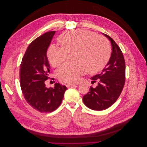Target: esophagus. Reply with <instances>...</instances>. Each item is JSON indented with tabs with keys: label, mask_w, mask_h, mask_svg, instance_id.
<instances>
[{
	"label": "esophagus",
	"mask_w": 147,
	"mask_h": 147,
	"mask_svg": "<svg viewBox=\"0 0 147 147\" xmlns=\"http://www.w3.org/2000/svg\"><path fill=\"white\" fill-rule=\"evenodd\" d=\"M77 86V84H72V83H67L66 84V86L67 87H75Z\"/></svg>",
	"instance_id": "esophagus-1"
}]
</instances>
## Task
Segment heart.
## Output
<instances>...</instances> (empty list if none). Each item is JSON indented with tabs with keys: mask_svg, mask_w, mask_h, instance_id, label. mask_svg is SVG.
Segmentation results:
<instances>
[{
	"mask_svg": "<svg viewBox=\"0 0 147 147\" xmlns=\"http://www.w3.org/2000/svg\"><path fill=\"white\" fill-rule=\"evenodd\" d=\"M62 47L50 46L47 57L51 64L57 67L65 61L67 53H73L74 63H65L57 70L59 80L75 83L86 71L94 74L103 69L110 57L111 46L105 37L90 30L76 29L61 35L58 38Z\"/></svg>",
	"mask_w": 147,
	"mask_h": 147,
	"instance_id": "heart-1",
	"label": "heart"
}]
</instances>
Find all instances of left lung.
I'll return each instance as SVG.
<instances>
[{
  "mask_svg": "<svg viewBox=\"0 0 147 147\" xmlns=\"http://www.w3.org/2000/svg\"><path fill=\"white\" fill-rule=\"evenodd\" d=\"M111 42L112 53L110 60L100 74L91 78L97 86L90 88L83 97L84 105L94 110L108 109L117 101L121 93L126 79V65L123 53L113 38L105 34Z\"/></svg>",
  "mask_w": 147,
  "mask_h": 147,
  "instance_id": "8db88e82",
  "label": "left lung"
}]
</instances>
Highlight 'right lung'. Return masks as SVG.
I'll use <instances>...</instances> for the list:
<instances>
[{
    "label": "right lung",
    "instance_id": "right-lung-1",
    "mask_svg": "<svg viewBox=\"0 0 147 147\" xmlns=\"http://www.w3.org/2000/svg\"><path fill=\"white\" fill-rule=\"evenodd\" d=\"M55 31H50L35 38L30 43L22 59L20 82L26 102L40 112H52L61 105L67 88L55 83L47 88L45 81L50 78V67L47 56Z\"/></svg>",
    "mask_w": 147,
    "mask_h": 147
}]
</instances>
